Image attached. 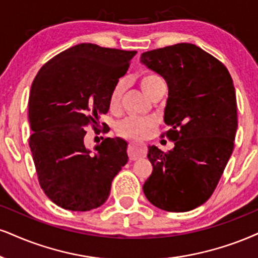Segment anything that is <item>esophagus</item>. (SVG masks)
Returning a JSON list of instances; mask_svg holds the SVG:
<instances>
[{"mask_svg": "<svg viewBox=\"0 0 258 258\" xmlns=\"http://www.w3.org/2000/svg\"><path fill=\"white\" fill-rule=\"evenodd\" d=\"M146 154H147V146L145 144L130 142L128 146V155L130 160H138V159L145 158Z\"/></svg>", "mask_w": 258, "mask_h": 258, "instance_id": "34e87169", "label": "esophagus"}]
</instances>
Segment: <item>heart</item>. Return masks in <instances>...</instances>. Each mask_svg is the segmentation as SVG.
<instances>
[{
	"label": "heart",
	"instance_id": "1",
	"mask_svg": "<svg viewBox=\"0 0 258 258\" xmlns=\"http://www.w3.org/2000/svg\"><path fill=\"white\" fill-rule=\"evenodd\" d=\"M163 79L154 72H145L140 76V84H141L142 90L145 91L146 94L151 93L155 86L161 84ZM124 92V81L119 80L113 86L109 97V105L110 109L112 111L118 110L122 95ZM154 126V122L152 119L140 118V117H128L123 119L122 122L117 124L116 132L119 136L124 139L129 140H141L146 138L148 132Z\"/></svg>",
	"mask_w": 258,
	"mask_h": 258
}]
</instances>
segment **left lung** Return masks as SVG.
I'll return each mask as SVG.
<instances>
[{
    "label": "left lung",
    "instance_id": "8db88e82",
    "mask_svg": "<svg viewBox=\"0 0 258 258\" xmlns=\"http://www.w3.org/2000/svg\"><path fill=\"white\" fill-rule=\"evenodd\" d=\"M141 62L168 87L161 136L174 144L148 147L153 172L144 184L148 201L167 212H187L214 192L234 147L237 99L227 68L201 47L174 44L146 51Z\"/></svg>",
    "mask_w": 258,
    "mask_h": 258
}]
</instances>
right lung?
<instances>
[{
  "label": "right lung",
  "mask_w": 258,
  "mask_h": 258,
  "mask_svg": "<svg viewBox=\"0 0 258 258\" xmlns=\"http://www.w3.org/2000/svg\"><path fill=\"white\" fill-rule=\"evenodd\" d=\"M135 53L79 44L47 61L32 82L28 145L40 187L61 208L86 212L100 207L128 161L122 139H104L95 153L84 140L87 126L97 134L111 91ZM103 128L105 133L104 123Z\"/></svg>",
  "instance_id": "add662e5"
}]
</instances>
